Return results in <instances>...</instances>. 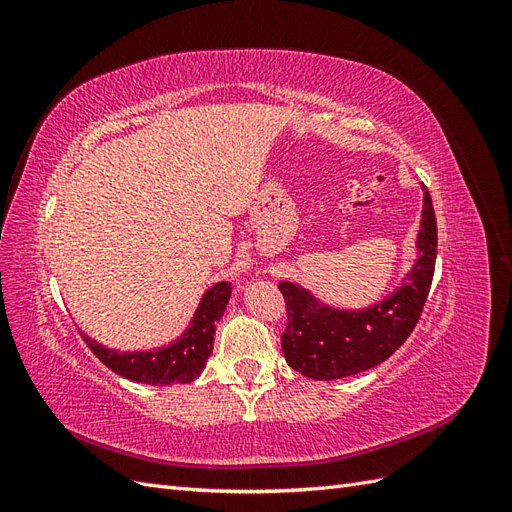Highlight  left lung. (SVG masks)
Returning <instances> with one entry per match:
<instances>
[{
    "label": "left lung",
    "mask_w": 512,
    "mask_h": 512,
    "mask_svg": "<svg viewBox=\"0 0 512 512\" xmlns=\"http://www.w3.org/2000/svg\"><path fill=\"white\" fill-rule=\"evenodd\" d=\"M423 190L418 258L404 284L384 301L344 312L322 305L299 284L280 282L288 316L282 350L292 369L314 380L346 378L386 361L410 337L423 314L438 252L436 213L425 185Z\"/></svg>",
    "instance_id": "8db88e82"
}]
</instances>
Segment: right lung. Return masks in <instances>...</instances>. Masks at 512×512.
<instances>
[{
    "mask_svg": "<svg viewBox=\"0 0 512 512\" xmlns=\"http://www.w3.org/2000/svg\"><path fill=\"white\" fill-rule=\"evenodd\" d=\"M230 284L211 286L185 331L175 344L151 352H117L108 350L83 333L85 344L115 374L143 384H188L200 376L213 350L215 322L224 316L230 299Z\"/></svg>",
    "mask_w": 512,
    "mask_h": 512,
    "instance_id": "1",
    "label": "right lung"
}]
</instances>
